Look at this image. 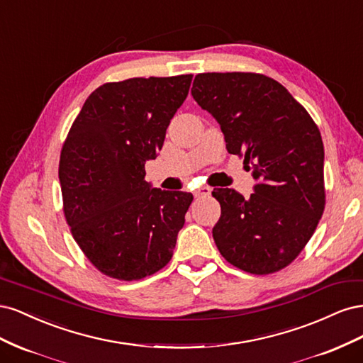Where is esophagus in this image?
<instances>
[{"label": "esophagus", "instance_id": "esophagus-1", "mask_svg": "<svg viewBox=\"0 0 363 363\" xmlns=\"http://www.w3.org/2000/svg\"><path fill=\"white\" fill-rule=\"evenodd\" d=\"M211 192H212V189L211 188H201V189H199V191H195L194 192V195H195V199H204V196H208L211 195Z\"/></svg>", "mask_w": 363, "mask_h": 363}]
</instances>
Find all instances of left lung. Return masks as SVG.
Listing matches in <instances>:
<instances>
[{"label":"left lung","mask_w":363,"mask_h":363,"mask_svg":"<svg viewBox=\"0 0 363 363\" xmlns=\"http://www.w3.org/2000/svg\"><path fill=\"white\" fill-rule=\"evenodd\" d=\"M191 94L221 125L227 151L244 157L257 180L248 199L213 189L221 204L212 230L219 252L257 276L283 269L309 242L324 212L320 130L286 87L263 74H199Z\"/></svg>","instance_id":"8db88e82"}]
</instances>
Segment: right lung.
<instances>
[{
    "label": "right lung",
    "mask_w": 363,
    "mask_h": 363,
    "mask_svg": "<svg viewBox=\"0 0 363 363\" xmlns=\"http://www.w3.org/2000/svg\"><path fill=\"white\" fill-rule=\"evenodd\" d=\"M191 82L192 74L106 83L72 123L59 163L63 212L104 276L140 280L172 257L194 196L151 188L145 162L162 150Z\"/></svg>",
    "instance_id": "obj_1"
}]
</instances>
